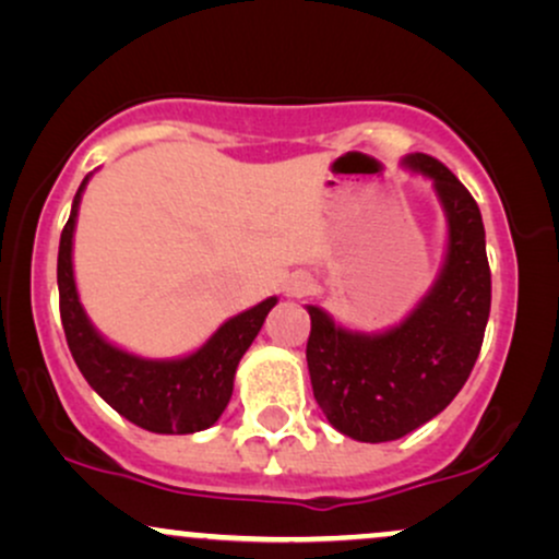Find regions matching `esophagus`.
Returning <instances> with one entry per match:
<instances>
[{
	"label": "esophagus",
	"mask_w": 559,
	"mask_h": 559,
	"mask_svg": "<svg viewBox=\"0 0 559 559\" xmlns=\"http://www.w3.org/2000/svg\"><path fill=\"white\" fill-rule=\"evenodd\" d=\"M288 292H292L294 297H305V294L312 292V281L305 278V275H297V278H292V284H288Z\"/></svg>",
	"instance_id": "obj_1"
}]
</instances>
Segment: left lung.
Masks as SVG:
<instances>
[{
	"label": "left lung",
	"instance_id": "left-lung-1",
	"mask_svg": "<svg viewBox=\"0 0 559 559\" xmlns=\"http://www.w3.org/2000/svg\"><path fill=\"white\" fill-rule=\"evenodd\" d=\"M404 165L431 178L449 223L447 260L431 292L383 333L346 331L320 307H307L312 394L336 431L368 444L402 439L457 396L478 360L491 310L476 199L431 155L418 152Z\"/></svg>",
	"mask_w": 559,
	"mask_h": 559
}]
</instances>
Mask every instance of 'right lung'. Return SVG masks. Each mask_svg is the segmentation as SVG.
Listing matches in <instances>:
<instances>
[{
	"label": "right lung",
	"mask_w": 559,
	"mask_h": 559,
	"mask_svg": "<svg viewBox=\"0 0 559 559\" xmlns=\"http://www.w3.org/2000/svg\"><path fill=\"white\" fill-rule=\"evenodd\" d=\"M86 181L88 176L75 191L57 254L60 318L70 355L88 386L133 426L152 433L204 431L226 409L239 360L278 299L271 297L226 320L207 344L181 360H144L105 342L88 323L73 278V230Z\"/></svg>",
	"instance_id": "add662e5"
}]
</instances>
